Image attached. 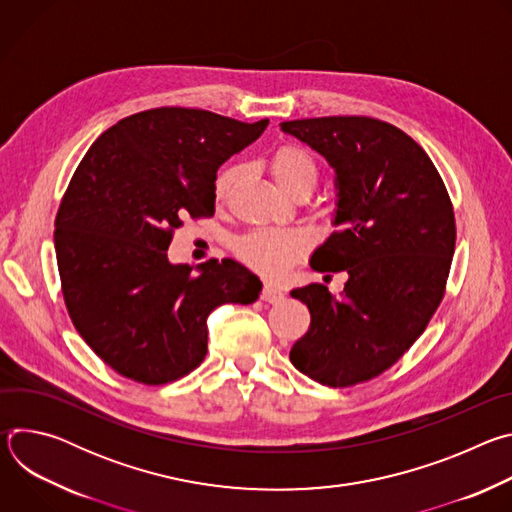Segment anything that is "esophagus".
Wrapping results in <instances>:
<instances>
[{"instance_id": "esophagus-1", "label": "esophagus", "mask_w": 512, "mask_h": 512, "mask_svg": "<svg viewBox=\"0 0 512 512\" xmlns=\"http://www.w3.org/2000/svg\"><path fill=\"white\" fill-rule=\"evenodd\" d=\"M283 296H285L283 291H281L277 285H273V283H265V287H263V291H261V300H263V302H269V304L281 302Z\"/></svg>"}]
</instances>
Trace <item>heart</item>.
I'll return each mask as SVG.
<instances>
[{"instance_id":"1","label":"heart","mask_w":512,"mask_h":512,"mask_svg":"<svg viewBox=\"0 0 512 512\" xmlns=\"http://www.w3.org/2000/svg\"><path fill=\"white\" fill-rule=\"evenodd\" d=\"M275 184L289 196L312 192L318 182V164L314 156L300 145H281L269 160ZM239 178V168L227 166L214 180V200L223 204ZM312 245V237L304 229H261L237 241L239 257L255 271L267 277L285 273L300 261Z\"/></svg>"}]
</instances>
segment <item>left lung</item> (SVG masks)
<instances>
[{"instance_id":"left-lung-1","label":"left lung","mask_w":512,"mask_h":512,"mask_svg":"<svg viewBox=\"0 0 512 512\" xmlns=\"http://www.w3.org/2000/svg\"><path fill=\"white\" fill-rule=\"evenodd\" d=\"M334 170L336 231L310 259L346 271L340 298L322 283L291 291L310 328L289 352L328 387L369 381L419 338L440 306L456 247L454 208L433 162L407 133L371 117L281 123Z\"/></svg>"}]
</instances>
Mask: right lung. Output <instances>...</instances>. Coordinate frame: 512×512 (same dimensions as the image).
<instances>
[{
	"mask_svg": "<svg viewBox=\"0 0 512 512\" xmlns=\"http://www.w3.org/2000/svg\"><path fill=\"white\" fill-rule=\"evenodd\" d=\"M269 119L243 123L204 109L160 107L117 121L72 176L54 249L70 320L119 375L164 385L206 356V318L253 304L263 283L233 259L168 261L182 218L214 214V180Z\"/></svg>",
	"mask_w": 512,
	"mask_h": 512,
	"instance_id": "add662e5",
	"label": "right lung"
}]
</instances>
